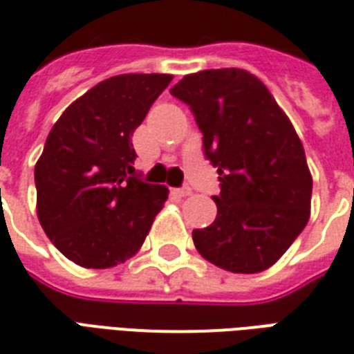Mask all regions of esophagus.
I'll return each instance as SVG.
<instances>
[{
  "mask_svg": "<svg viewBox=\"0 0 354 354\" xmlns=\"http://www.w3.org/2000/svg\"><path fill=\"white\" fill-rule=\"evenodd\" d=\"M172 194H176V196H189L191 194V189L189 187H180V189H172Z\"/></svg>",
  "mask_w": 354,
  "mask_h": 354,
  "instance_id": "obj_1",
  "label": "esophagus"
}]
</instances>
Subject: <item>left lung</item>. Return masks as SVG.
Segmentation results:
<instances>
[{"mask_svg":"<svg viewBox=\"0 0 354 354\" xmlns=\"http://www.w3.org/2000/svg\"><path fill=\"white\" fill-rule=\"evenodd\" d=\"M171 93L194 113L221 182L215 222L194 230V246L233 274L270 268L310 216L313 176L290 119L246 69L185 75Z\"/></svg>","mask_w":354,"mask_h":354,"instance_id":"obj_1","label":"left lung"}]
</instances>
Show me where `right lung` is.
I'll return each mask as SVG.
<instances>
[{"mask_svg":"<svg viewBox=\"0 0 354 354\" xmlns=\"http://www.w3.org/2000/svg\"><path fill=\"white\" fill-rule=\"evenodd\" d=\"M172 75L127 73L71 102L36 161V213L58 252L112 268L139 252L169 189L133 176V130Z\"/></svg>","mask_w":354,"mask_h":354,"instance_id":"right-lung-1","label":"right lung"}]
</instances>
